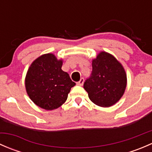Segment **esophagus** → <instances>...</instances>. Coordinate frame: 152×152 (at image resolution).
Here are the masks:
<instances>
[{"label":"esophagus","instance_id":"34e87169","mask_svg":"<svg viewBox=\"0 0 152 152\" xmlns=\"http://www.w3.org/2000/svg\"><path fill=\"white\" fill-rule=\"evenodd\" d=\"M84 81H85V80H84V78H81V79L79 80V82H77V85L82 86V85H83V84H84Z\"/></svg>","mask_w":152,"mask_h":152}]
</instances>
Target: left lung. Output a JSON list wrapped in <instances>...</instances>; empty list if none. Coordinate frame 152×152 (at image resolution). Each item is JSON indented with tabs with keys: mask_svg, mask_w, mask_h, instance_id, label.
<instances>
[{
	"mask_svg": "<svg viewBox=\"0 0 152 152\" xmlns=\"http://www.w3.org/2000/svg\"><path fill=\"white\" fill-rule=\"evenodd\" d=\"M91 75L84 83L89 99L95 104L109 107L123 96L126 74L121 64L110 53L102 51L92 62Z\"/></svg>",
	"mask_w": 152,
	"mask_h": 152,
	"instance_id": "8db88e82",
	"label": "left lung"
}]
</instances>
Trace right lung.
<instances>
[{
  "label": "right lung",
  "instance_id": "1",
  "mask_svg": "<svg viewBox=\"0 0 152 152\" xmlns=\"http://www.w3.org/2000/svg\"><path fill=\"white\" fill-rule=\"evenodd\" d=\"M62 60L53 53L35 59L25 79L26 90L31 100L46 110L57 109L66 102L70 89L76 83L62 70Z\"/></svg>",
  "mask_w": 152,
  "mask_h": 152
}]
</instances>
